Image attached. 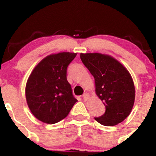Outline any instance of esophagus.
I'll return each instance as SVG.
<instances>
[{"mask_svg":"<svg viewBox=\"0 0 156 156\" xmlns=\"http://www.w3.org/2000/svg\"><path fill=\"white\" fill-rule=\"evenodd\" d=\"M89 97H90V94H88V93H85V94L83 95V98H84V100H85V101L89 99Z\"/></svg>","mask_w":156,"mask_h":156,"instance_id":"esophagus-1","label":"esophagus"}]
</instances>
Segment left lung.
<instances>
[{"label":"left lung","mask_w":156,"mask_h":156,"mask_svg":"<svg viewBox=\"0 0 156 156\" xmlns=\"http://www.w3.org/2000/svg\"><path fill=\"white\" fill-rule=\"evenodd\" d=\"M81 61L94 76L95 92L103 101L106 112L95 120L105 126H115L131 112L135 100V87L128 70L108 54H80Z\"/></svg>","instance_id":"1"}]
</instances>
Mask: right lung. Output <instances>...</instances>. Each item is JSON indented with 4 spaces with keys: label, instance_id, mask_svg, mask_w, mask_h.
Wrapping results in <instances>:
<instances>
[{
    "label": "right lung",
    "instance_id": "add662e5",
    "mask_svg": "<svg viewBox=\"0 0 156 156\" xmlns=\"http://www.w3.org/2000/svg\"><path fill=\"white\" fill-rule=\"evenodd\" d=\"M77 53L48 55L34 67L26 86V98L33 115L44 123L55 124L65 119L78 100L67 81V67Z\"/></svg>",
    "mask_w": 156,
    "mask_h": 156
}]
</instances>
